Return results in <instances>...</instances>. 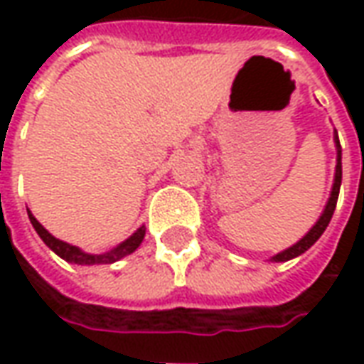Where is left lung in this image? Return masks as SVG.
<instances>
[{
	"instance_id": "8db88e82",
	"label": "left lung",
	"mask_w": 364,
	"mask_h": 364,
	"mask_svg": "<svg viewBox=\"0 0 364 364\" xmlns=\"http://www.w3.org/2000/svg\"><path fill=\"white\" fill-rule=\"evenodd\" d=\"M333 142H336V150H337V164H336V175H333V185H331V193H329L326 208L321 210V216L318 218V222H316L312 228L306 232V236L300 237L294 245H290V247L282 250V252H279L277 255L271 257V261H274V263H282V261L294 259V257H298V255H302L304 252H308V250H310V247L320 240V236L326 232V228H328L329 220H331V216H333V210H336L337 197H339V187H341V144H339L337 130H333Z\"/></svg>"
}]
</instances>
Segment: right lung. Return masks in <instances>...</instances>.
<instances>
[{"label":"right lung","instance_id":"1","mask_svg":"<svg viewBox=\"0 0 364 364\" xmlns=\"http://www.w3.org/2000/svg\"><path fill=\"white\" fill-rule=\"evenodd\" d=\"M27 213H28V220H31L33 228L36 230V234L41 236V240H43L44 244L48 245V247H50L52 252L56 253L58 257H62V259L68 261V263H75V265H111V263H114V261L122 259V257H127V255H130L132 252H136V250L140 247V244H142L144 236H146V226H140L132 236L127 237L124 242H120L117 247H112L111 252L99 253V255H97V253L83 252V250H80L77 245H72V244H68V242H62V240H58V237H54L48 230L44 228L41 222L36 220L28 208H27Z\"/></svg>","mask_w":364,"mask_h":364}]
</instances>
